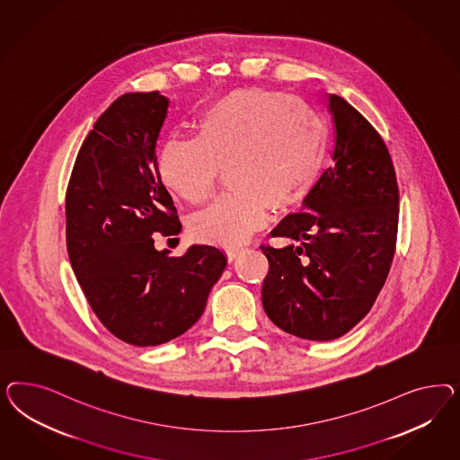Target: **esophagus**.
I'll return each instance as SVG.
<instances>
[{
	"label": "esophagus",
	"instance_id": "34e87169",
	"mask_svg": "<svg viewBox=\"0 0 460 460\" xmlns=\"http://www.w3.org/2000/svg\"><path fill=\"white\" fill-rule=\"evenodd\" d=\"M241 252H243V248H231V250H227V260L234 261Z\"/></svg>",
	"mask_w": 460,
	"mask_h": 460
}]
</instances>
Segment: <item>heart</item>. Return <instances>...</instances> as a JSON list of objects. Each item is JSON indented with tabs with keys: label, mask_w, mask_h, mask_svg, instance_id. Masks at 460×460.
Returning a JSON list of instances; mask_svg holds the SVG:
<instances>
[{
	"label": "heart",
	"mask_w": 460,
	"mask_h": 460,
	"mask_svg": "<svg viewBox=\"0 0 460 460\" xmlns=\"http://www.w3.org/2000/svg\"><path fill=\"white\" fill-rule=\"evenodd\" d=\"M192 128L194 138L164 141L156 170L168 192L202 204L226 168L231 192L190 221L200 241L243 244L270 208L298 204L319 173L323 126L304 99L268 89L234 91L199 112Z\"/></svg>",
	"instance_id": "b5f03b06"
}]
</instances>
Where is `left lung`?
Wrapping results in <instances>:
<instances>
[{"label": "left lung", "instance_id": "left-lung-1", "mask_svg": "<svg viewBox=\"0 0 460 460\" xmlns=\"http://www.w3.org/2000/svg\"><path fill=\"white\" fill-rule=\"evenodd\" d=\"M332 167L271 231L290 243L261 246L270 263L261 302L281 331L332 341L361 322L390 273L398 233V183L385 141L335 94Z\"/></svg>", "mask_w": 460, "mask_h": 460}]
</instances>
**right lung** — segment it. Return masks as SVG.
I'll return each instance as SVG.
<instances>
[{
    "label": "right lung",
    "mask_w": 460,
    "mask_h": 460,
    "mask_svg": "<svg viewBox=\"0 0 460 460\" xmlns=\"http://www.w3.org/2000/svg\"><path fill=\"white\" fill-rule=\"evenodd\" d=\"M167 110L158 91L116 99L84 139L66 197L75 279L102 325L138 348L187 332L227 265L209 244L183 256L155 248V233L181 231L155 156Z\"/></svg>",
    "instance_id": "right-lung-1"
}]
</instances>
